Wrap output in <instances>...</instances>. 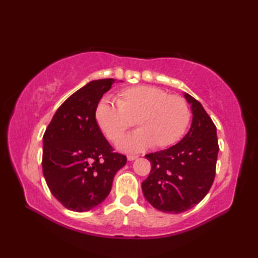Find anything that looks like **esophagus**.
I'll return each instance as SVG.
<instances>
[{"label": "esophagus", "instance_id": "obj_1", "mask_svg": "<svg viewBox=\"0 0 258 258\" xmlns=\"http://www.w3.org/2000/svg\"><path fill=\"white\" fill-rule=\"evenodd\" d=\"M139 156L138 155H127V160L128 161H134V160H136V158H138Z\"/></svg>", "mask_w": 258, "mask_h": 258}]
</instances>
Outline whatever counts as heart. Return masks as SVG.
Returning <instances> with one entry per match:
<instances>
[{
  "mask_svg": "<svg viewBox=\"0 0 258 258\" xmlns=\"http://www.w3.org/2000/svg\"><path fill=\"white\" fill-rule=\"evenodd\" d=\"M116 105L103 100L97 104L96 122L106 138L117 143L135 124L138 131L120 142L119 150L141 152L151 146L163 150L183 138L190 122V108L180 95H168L155 86H133L119 91Z\"/></svg>",
  "mask_w": 258,
  "mask_h": 258,
  "instance_id": "obj_1",
  "label": "heart"
}]
</instances>
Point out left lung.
I'll list each match as a JSON object with an SVG mask.
<instances>
[{
    "label": "left lung",
    "mask_w": 258,
    "mask_h": 258,
    "mask_svg": "<svg viewBox=\"0 0 258 258\" xmlns=\"http://www.w3.org/2000/svg\"><path fill=\"white\" fill-rule=\"evenodd\" d=\"M193 120L188 133L167 150L146 154L151 172L142 189L146 201L156 210L183 213L204 199L216 173L220 146L216 126L202 104L186 93Z\"/></svg>",
    "instance_id": "8db88e82"
}]
</instances>
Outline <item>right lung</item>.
<instances>
[{
	"label": "right lung",
	"instance_id": "add662e5",
	"mask_svg": "<svg viewBox=\"0 0 258 258\" xmlns=\"http://www.w3.org/2000/svg\"><path fill=\"white\" fill-rule=\"evenodd\" d=\"M113 82L92 81L76 91L57 108L43 135V175L68 210L86 212L101 204L127 161L114 153L95 118L97 104Z\"/></svg>",
	"mask_w": 258,
	"mask_h": 258
}]
</instances>
